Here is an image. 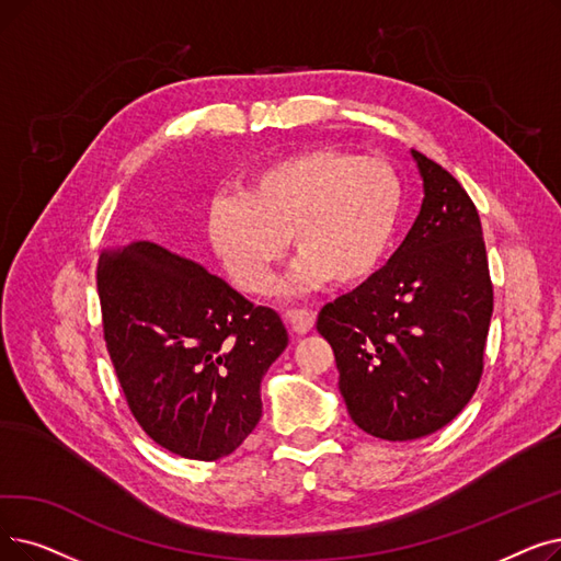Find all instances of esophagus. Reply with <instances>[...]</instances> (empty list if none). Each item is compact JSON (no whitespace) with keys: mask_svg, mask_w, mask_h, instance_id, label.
Segmentation results:
<instances>
[{"mask_svg":"<svg viewBox=\"0 0 561 561\" xmlns=\"http://www.w3.org/2000/svg\"><path fill=\"white\" fill-rule=\"evenodd\" d=\"M286 321L294 328L298 334H307L313 328L316 313L307 307H296V309H286Z\"/></svg>","mask_w":561,"mask_h":561,"instance_id":"esophagus-1","label":"esophagus"}]
</instances>
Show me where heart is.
Segmentation results:
<instances>
[{"label":"heart","instance_id":"obj_1","mask_svg":"<svg viewBox=\"0 0 561 561\" xmlns=\"http://www.w3.org/2000/svg\"><path fill=\"white\" fill-rule=\"evenodd\" d=\"M401 185L392 167L348 151L316 149L256 174L250 194L217 192L208 231L231 282L265 294L288 236L302 254L290 288L367 279L380 265L399 225Z\"/></svg>","mask_w":561,"mask_h":561}]
</instances>
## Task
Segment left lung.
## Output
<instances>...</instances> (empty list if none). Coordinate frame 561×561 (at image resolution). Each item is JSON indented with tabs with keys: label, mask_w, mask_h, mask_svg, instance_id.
<instances>
[{
	"label": "left lung",
	"mask_w": 561,
	"mask_h": 561,
	"mask_svg": "<svg viewBox=\"0 0 561 561\" xmlns=\"http://www.w3.org/2000/svg\"><path fill=\"white\" fill-rule=\"evenodd\" d=\"M420 217L389 263L319 311L353 422L382 440L447 426L483 374L493 282L470 194L420 151Z\"/></svg>",
	"instance_id": "8db88e82"
}]
</instances>
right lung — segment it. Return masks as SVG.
Listing matches in <instances>:
<instances>
[{"instance_id": "1", "label": "right lung", "mask_w": 561, "mask_h": 561, "mask_svg": "<svg viewBox=\"0 0 561 561\" xmlns=\"http://www.w3.org/2000/svg\"><path fill=\"white\" fill-rule=\"evenodd\" d=\"M103 339L141 431L183 458L236 451L261 417V378L288 344L279 313L153 242L105 248Z\"/></svg>"}]
</instances>
